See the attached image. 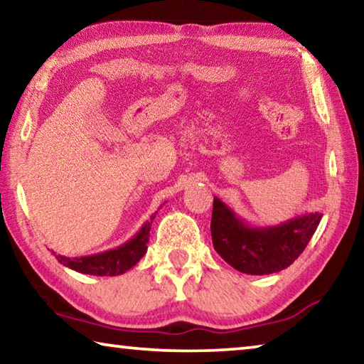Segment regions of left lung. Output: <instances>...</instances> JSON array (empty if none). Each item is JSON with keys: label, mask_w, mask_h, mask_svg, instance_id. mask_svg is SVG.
<instances>
[{"label": "left lung", "mask_w": 364, "mask_h": 364, "mask_svg": "<svg viewBox=\"0 0 364 364\" xmlns=\"http://www.w3.org/2000/svg\"><path fill=\"white\" fill-rule=\"evenodd\" d=\"M323 215L311 212L276 226H252L223 200L213 197V249L234 269L245 274H271L287 268L305 250Z\"/></svg>", "instance_id": "8db88e82"}]
</instances>
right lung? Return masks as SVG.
<instances>
[{
	"label": "right lung",
	"instance_id": "1",
	"mask_svg": "<svg viewBox=\"0 0 364 364\" xmlns=\"http://www.w3.org/2000/svg\"><path fill=\"white\" fill-rule=\"evenodd\" d=\"M156 213L152 215L149 221H146L143 228L134 234L130 241L122 244L120 247L117 249L101 252V254H95L88 257H75V258L56 255V252H53V254L56 255L59 263H63L64 267L70 268L73 271H78V273L93 274V276L123 274L125 271L133 268L146 254L147 242H149L151 225H152V220L156 218Z\"/></svg>",
	"mask_w": 364,
	"mask_h": 364
}]
</instances>
